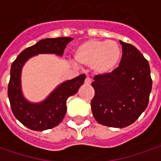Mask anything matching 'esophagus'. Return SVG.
I'll return each mask as SVG.
<instances>
[{
    "instance_id": "34e87169",
    "label": "esophagus",
    "mask_w": 161,
    "mask_h": 161,
    "mask_svg": "<svg viewBox=\"0 0 161 161\" xmlns=\"http://www.w3.org/2000/svg\"><path fill=\"white\" fill-rule=\"evenodd\" d=\"M91 83H92L91 78H90V77H86V80H85V84H86V85H90Z\"/></svg>"
}]
</instances>
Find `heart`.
I'll return each mask as SVG.
<instances>
[{
  "mask_svg": "<svg viewBox=\"0 0 161 161\" xmlns=\"http://www.w3.org/2000/svg\"><path fill=\"white\" fill-rule=\"evenodd\" d=\"M122 57V47L114 40L89 39L77 46L74 51V60L77 66L91 67L98 75L113 73Z\"/></svg>",
  "mask_w": 161,
  "mask_h": 161,
  "instance_id": "heart-1",
  "label": "heart"
}]
</instances>
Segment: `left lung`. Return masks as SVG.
Segmentation results:
<instances>
[{
    "instance_id": "1",
    "label": "left lung",
    "mask_w": 161,
    "mask_h": 161,
    "mask_svg": "<svg viewBox=\"0 0 161 161\" xmlns=\"http://www.w3.org/2000/svg\"><path fill=\"white\" fill-rule=\"evenodd\" d=\"M122 57L113 73L95 75L91 108L100 124L124 128L136 121L149 103L152 87L149 62L134 46L120 40Z\"/></svg>"
}]
</instances>
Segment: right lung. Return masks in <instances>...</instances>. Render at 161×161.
<instances>
[{"label":"right lung","mask_w":161,"mask_h":161,"mask_svg":"<svg viewBox=\"0 0 161 161\" xmlns=\"http://www.w3.org/2000/svg\"><path fill=\"white\" fill-rule=\"evenodd\" d=\"M69 37L45 39L27 47L14 60L11 67L8 86V97L14 116L24 126L33 130H45L58 126L67 113V100L77 93L84 84L86 75L63 82L53 90L44 101L31 103L23 95L21 88V71L31 58L39 54H55L62 57L67 45L72 40Z\"/></svg>","instance_id":"right-lung-1"}]
</instances>
